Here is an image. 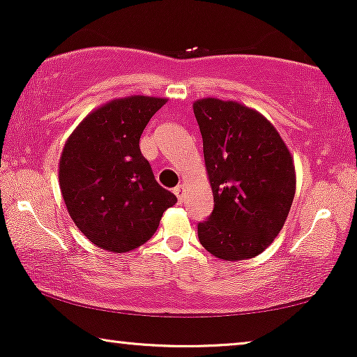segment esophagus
Masks as SVG:
<instances>
[{"instance_id":"1","label":"esophagus","mask_w":357,"mask_h":357,"mask_svg":"<svg viewBox=\"0 0 357 357\" xmlns=\"http://www.w3.org/2000/svg\"><path fill=\"white\" fill-rule=\"evenodd\" d=\"M183 188H185V185H177V187L174 188V193H175V197L178 198V202H182V198H183Z\"/></svg>"}]
</instances>
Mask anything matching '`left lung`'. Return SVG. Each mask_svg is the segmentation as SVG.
I'll return each mask as SVG.
<instances>
[{
    "instance_id": "left-lung-1",
    "label": "left lung",
    "mask_w": 357,
    "mask_h": 357,
    "mask_svg": "<svg viewBox=\"0 0 357 357\" xmlns=\"http://www.w3.org/2000/svg\"><path fill=\"white\" fill-rule=\"evenodd\" d=\"M214 197L199 243L226 261L253 258L284 226L296 193L294 159L260 112L214 97L195 100Z\"/></svg>"
}]
</instances>
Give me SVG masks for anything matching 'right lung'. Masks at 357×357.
Returning a JSON list of instances; mask_svg holds the SVG:
<instances>
[{
  "label": "right lung",
  "instance_id": "add662e5",
  "mask_svg": "<svg viewBox=\"0 0 357 357\" xmlns=\"http://www.w3.org/2000/svg\"><path fill=\"white\" fill-rule=\"evenodd\" d=\"M167 99L128 96L97 107L66 139L58 178L77 229L99 248L125 253L154 236L177 197L155 182L139 138Z\"/></svg>",
  "mask_w": 357,
  "mask_h": 357
}]
</instances>
